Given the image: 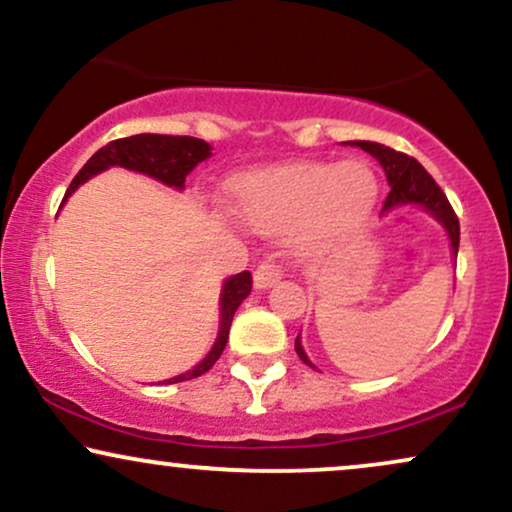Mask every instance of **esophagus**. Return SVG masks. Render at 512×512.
<instances>
[{
  "instance_id": "obj_1",
  "label": "esophagus",
  "mask_w": 512,
  "mask_h": 512,
  "mask_svg": "<svg viewBox=\"0 0 512 512\" xmlns=\"http://www.w3.org/2000/svg\"><path fill=\"white\" fill-rule=\"evenodd\" d=\"M280 280H282V268L277 266V263H273V261H263L261 266L256 268V273H254L256 289H268V287L277 285V282H280Z\"/></svg>"
}]
</instances>
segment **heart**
<instances>
[{
    "label": "heart",
    "mask_w": 512,
    "mask_h": 512,
    "mask_svg": "<svg viewBox=\"0 0 512 512\" xmlns=\"http://www.w3.org/2000/svg\"><path fill=\"white\" fill-rule=\"evenodd\" d=\"M380 182L365 161H299L239 175L232 208L246 227L289 232L301 251H325L363 225Z\"/></svg>",
    "instance_id": "1"
}]
</instances>
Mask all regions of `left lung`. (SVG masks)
I'll return each instance as SVG.
<instances>
[{
    "label": "left lung",
    "instance_id": "8db88e82",
    "mask_svg": "<svg viewBox=\"0 0 512 512\" xmlns=\"http://www.w3.org/2000/svg\"><path fill=\"white\" fill-rule=\"evenodd\" d=\"M349 144L351 147H361L363 151H368L370 156H375V159L380 161V166L384 168V173H387L389 194H387V199H384L382 216L384 213L394 211V208H401L408 204L425 208L427 213H432V216L446 227V232H449V239H451L453 256H458V244H460L458 216H456V211L451 208L449 199H446V194L441 192V187L434 182L432 175L427 173V170L422 168L420 163L413 159V156L384 147V144H377V142H349ZM294 349H296V353H299L301 361H304L306 365H311V368H315V365L308 361V356H306L304 346H301V342H299V337H296Z\"/></svg>",
    "mask_w": 512,
    "mask_h": 512
}]
</instances>
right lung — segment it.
Returning a JSON list of instances; mask_svg holds the SVG:
<instances>
[{
  "mask_svg": "<svg viewBox=\"0 0 512 512\" xmlns=\"http://www.w3.org/2000/svg\"><path fill=\"white\" fill-rule=\"evenodd\" d=\"M211 156V144L204 140H197V137H178V135H151V132H144V135H132L123 137V140H113L97 151L85 166L80 168V173L75 175L71 187L66 189L68 199L78 189L82 182H87L92 175L102 173V170L111 166H121L128 170H137V173L149 175V178L161 180L163 185L182 189L185 187V178L192 173L194 166L201 161H206ZM251 292V273L244 270V273L232 275L230 280H225L223 292H220V330L218 339L213 344V349L208 351V356L201 361L197 368H192L185 375L173 377V380H166V384L194 380V377H201L216 365V361L223 353L227 344V334H230L232 318H235V311L239 304L249 296Z\"/></svg>",
  "mask_w": 512,
  "mask_h": 512,
  "instance_id": "1",
  "label": "right lung"
}]
</instances>
